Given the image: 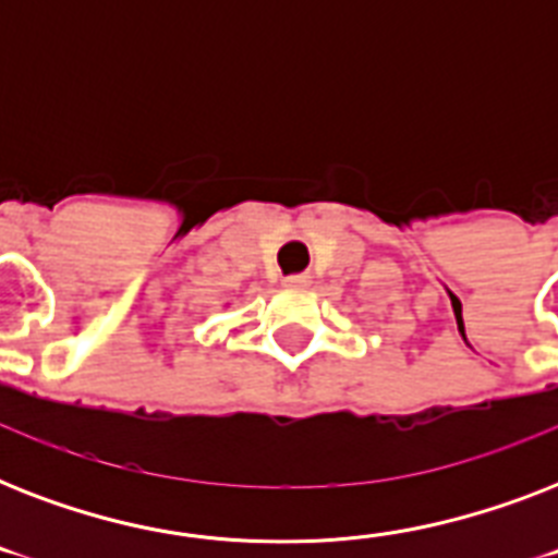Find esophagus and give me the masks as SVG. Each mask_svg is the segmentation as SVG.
Returning <instances> with one entry per match:
<instances>
[{
    "mask_svg": "<svg viewBox=\"0 0 558 558\" xmlns=\"http://www.w3.org/2000/svg\"><path fill=\"white\" fill-rule=\"evenodd\" d=\"M283 287L289 289L310 287V275H289V278H283Z\"/></svg>",
    "mask_w": 558,
    "mask_h": 558,
    "instance_id": "1",
    "label": "esophagus"
}]
</instances>
